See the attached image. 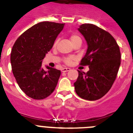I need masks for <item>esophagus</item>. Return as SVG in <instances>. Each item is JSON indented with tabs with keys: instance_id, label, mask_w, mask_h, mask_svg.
Returning a JSON list of instances; mask_svg holds the SVG:
<instances>
[{
	"instance_id": "obj_1",
	"label": "esophagus",
	"mask_w": 133,
	"mask_h": 133,
	"mask_svg": "<svg viewBox=\"0 0 133 133\" xmlns=\"http://www.w3.org/2000/svg\"><path fill=\"white\" fill-rule=\"evenodd\" d=\"M70 70V68L64 67V68H63V69H61V71H62V72H68V71H69Z\"/></svg>"
}]
</instances>
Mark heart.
Wrapping results in <instances>:
<instances>
[{"instance_id":"1","label":"heart","mask_w":133,"mask_h":133,"mask_svg":"<svg viewBox=\"0 0 133 133\" xmlns=\"http://www.w3.org/2000/svg\"><path fill=\"white\" fill-rule=\"evenodd\" d=\"M78 40H81V37H79V36H78V35H72V36H70V41H71V43H74L75 41H78ZM56 44V41L55 42V45ZM71 59L72 58H66L65 59V63H66V64H70V62H71Z\"/></svg>"}]
</instances>
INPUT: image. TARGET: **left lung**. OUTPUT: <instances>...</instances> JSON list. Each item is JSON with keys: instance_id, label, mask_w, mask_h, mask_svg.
I'll return each instance as SVG.
<instances>
[{"instance_id": "8db88e82", "label": "left lung", "mask_w": 133, "mask_h": 133, "mask_svg": "<svg viewBox=\"0 0 133 133\" xmlns=\"http://www.w3.org/2000/svg\"><path fill=\"white\" fill-rule=\"evenodd\" d=\"M78 30L88 46L80 64L88 65L89 70L78 71L75 91L83 99L96 101L109 92L117 77L121 58L119 46L112 35L96 25L83 24Z\"/></svg>"}]
</instances>
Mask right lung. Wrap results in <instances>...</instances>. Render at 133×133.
<instances>
[{
    "label": "right lung",
    "mask_w": 133,
    "mask_h": 133,
    "mask_svg": "<svg viewBox=\"0 0 133 133\" xmlns=\"http://www.w3.org/2000/svg\"><path fill=\"white\" fill-rule=\"evenodd\" d=\"M64 26L48 21L37 23L14 44L10 55L12 73L21 90L30 98L43 99L55 89L61 70L49 66L44 70L42 63Z\"/></svg>",
    "instance_id": "obj_1"
}]
</instances>
